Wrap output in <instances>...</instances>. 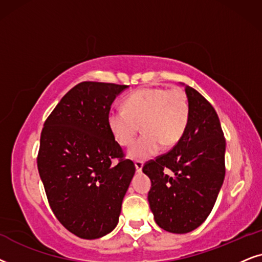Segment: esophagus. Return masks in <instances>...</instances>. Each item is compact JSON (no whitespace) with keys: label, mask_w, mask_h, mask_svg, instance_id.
<instances>
[{"label":"esophagus","mask_w":262,"mask_h":262,"mask_svg":"<svg viewBox=\"0 0 262 262\" xmlns=\"http://www.w3.org/2000/svg\"><path fill=\"white\" fill-rule=\"evenodd\" d=\"M142 166H144V163L140 162V160H137V162H135V169H137V172L142 171Z\"/></svg>","instance_id":"esophagus-1"}]
</instances>
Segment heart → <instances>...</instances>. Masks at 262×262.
Masks as SVG:
<instances>
[{"label": "heart", "instance_id": "heart-1", "mask_svg": "<svg viewBox=\"0 0 262 262\" xmlns=\"http://www.w3.org/2000/svg\"><path fill=\"white\" fill-rule=\"evenodd\" d=\"M189 103L182 90L141 89L124 100V110H111L107 125L121 146H129L139 132L142 135L128 151L130 159L145 160L164 148L177 145L189 123Z\"/></svg>", "mask_w": 262, "mask_h": 262}]
</instances>
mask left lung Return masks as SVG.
<instances>
[{"label": "left lung", "mask_w": 262, "mask_h": 262, "mask_svg": "<svg viewBox=\"0 0 262 262\" xmlns=\"http://www.w3.org/2000/svg\"><path fill=\"white\" fill-rule=\"evenodd\" d=\"M189 123L171 151L146 163L151 180L148 202L159 228L187 233L206 221L225 177V139L213 106L196 90L183 85Z\"/></svg>", "instance_id": "1"}]
</instances>
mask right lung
Listing matches in <instances>:
<instances>
[{"label":"right lung","instance_id":"right-lung-1","mask_svg":"<svg viewBox=\"0 0 262 262\" xmlns=\"http://www.w3.org/2000/svg\"><path fill=\"white\" fill-rule=\"evenodd\" d=\"M125 89L80 82L41 130L37 164L48 201L58 222L80 238H99L116 228L135 173L107 125L111 104Z\"/></svg>","mask_w":262,"mask_h":262}]
</instances>
